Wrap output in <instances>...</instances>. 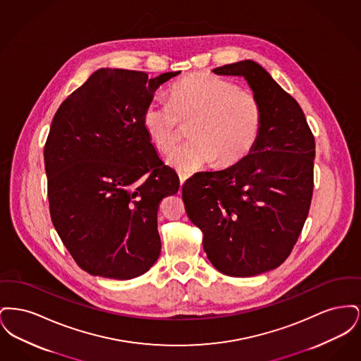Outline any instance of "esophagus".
<instances>
[{
  "label": "esophagus",
  "instance_id": "34e87169",
  "mask_svg": "<svg viewBox=\"0 0 361 361\" xmlns=\"http://www.w3.org/2000/svg\"><path fill=\"white\" fill-rule=\"evenodd\" d=\"M178 177H180V184L183 185V184L188 180L189 177H190V174H189V173L180 172L178 173Z\"/></svg>",
  "mask_w": 361,
  "mask_h": 361
}]
</instances>
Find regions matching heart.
Segmentation results:
<instances>
[{
    "instance_id": "obj_1",
    "label": "heart",
    "mask_w": 361,
    "mask_h": 361,
    "mask_svg": "<svg viewBox=\"0 0 361 361\" xmlns=\"http://www.w3.org/2000/svg\"><path fill=\"white\" fill-rule=\"evenodd\" d=\"M169 103L153 100L142 116L143 128L155 147L168 154L189 123L192 139L169 155L181 172L197 171L212 161L218 166L240 162L257 145L264 111L257 94L209 73H193L177 80Z\"/></svg>"
}]
</instances>
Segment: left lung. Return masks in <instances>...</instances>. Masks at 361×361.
<instances>
[{
    "label": "left lung",
    "instance_id": "obj_1",
    "mask_svg": "<svg viewBox=\"0 0 361 361\" xmlns=\"http://www.w3.org/2000/svg\"><path fill=\"white\" fill-rule=\"evenodd\" d=\"M212 71L247 81L262 105V128L240 162L187 180L183 200L211 264L224 275L250 277L281 265L302 233L314 189L315 139L300 105L256 62Z\"/></svg>",
    "mask_w": 361,
    "mask_h": 361
}]
</instances>
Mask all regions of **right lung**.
<instances>
[{
  "instance_id": "1",
  "label": "right lung",
  "mask_w": 361,
  "mask_h": 361,
  "mask_svg": "<svg viewBox=\"0 0 361 361\" xmlns=\"http://www.w3.org/2000/svg\"><path fill=\"white\" fill-rule=\"evenodd\" d=\"M178 74L97 70L54 115L44 145L50 215L90 275L134 279L161 253L158 208L180 180L157 154L142 116L155 90Z\"/></svg>"
}]
</instances>
